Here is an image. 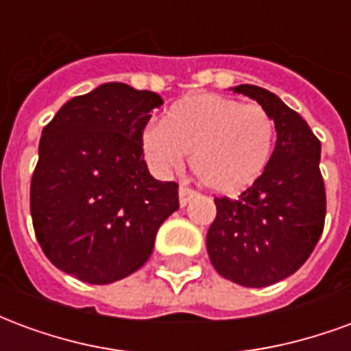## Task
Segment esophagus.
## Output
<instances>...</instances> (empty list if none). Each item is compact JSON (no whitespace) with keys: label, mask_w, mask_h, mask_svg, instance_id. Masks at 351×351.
<instances>
[{"label":"esophagus","mask_w":351,"mask_h":351,"mask_svg":"<svg viewBox=\"0 0 351 351\" xmlns=\"http://www.w3.org/2000/svg\"><path fill=\"white\" fill-rule=\"evenodd\" d=\"M195 195H197V191L191 190V188H186V186H180V190H178V197H180V205L182 206L188 205Z\"/></svg>","instance_id":"esophagus-1"}]
</instances>
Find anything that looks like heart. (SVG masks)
I'll list each match as a JSON object with an SVG mask.
<instances>
[{"label": "heart", "mask_w": 351, "mask_h": 351, "mask_svg": "<svg viewBox=\"0 0 351 351\" xmlns=\"http://www.w3.org/2000/svg\"><path fill=\"white\" fill-rule=\"evenodd\" d=\"M276 141V125L261 105L197 93L178 101L165 123H150L143 148L158 169H175L191 154L193 175L218 193H237L263 175Z\"/></svg>", "instance_id": "obj_1"}]
</instances>
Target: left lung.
<instances>
[{
    "instance_id": "1",
    "label": "left lung",
    "mask_w": 351,
    "mask_h": 351,
    "mask_svg": "<svg viewBox=\"0 0 351 351\" xmlns=\"http://www.w3.org/2000/svg\"><path fill=\"white\" fill-rule=\"evenodd\" d=\"M233 92L256 99L272 116L276 146L269 165L237 199L214 197L216 218L206 250L223 278L265 287L299 271L325 226L322 143L308 123L269 90L241 84Z\"/></svg>"
}]
</instances>
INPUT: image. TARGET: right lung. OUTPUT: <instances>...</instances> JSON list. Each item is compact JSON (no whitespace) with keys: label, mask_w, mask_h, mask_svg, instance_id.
Returning a JSON list of instances; mask_svg holds the SVG:
<instances>
[{"label":"right lung","mask_w":351,"mask_h":351,"mask_svg":"<svg viewBox=\"0 0 351 351\" xmlns=\"http://www.w3.org/2000/svg\"><path fill=\"white\" fill-rule=\"evenodd\" d=\"M158 93L108 82L67 101L43 130L29 188L35 237L50 263L88 284L130 276L178 210V184L156 180L143 133Z\"/></svg>","instance_id":"right-lung-1"}]
</instances>
